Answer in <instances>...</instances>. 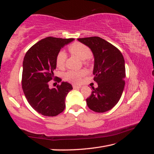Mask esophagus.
I'll return each mask as SVG.
<instances>
[{
  "instance_id": "obj_1",
  "label": "esophagus",
  "mask_w": 154,
  "mask_h": 154,
  "mask_svg": "<svg viewBox=\"0 0 154 154\" xmlns=\"http://www.w3.org/2000/svg\"><path fill=\"white\" fill-rule=\"evenodd\" d=\"M72 88H73V89H79V88H81V85H72Z\"/></svg>"
}]
</instances>
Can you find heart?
<instances>
[{"label":"heart","mask_w":154,"mask_h":154,"mask_svg":"<svg viewBox=\"0 0 154 154\" xmlns=\"http://www.w3.org/2000/svg\"><path fill=\"white\" fill-rule=\"evenodd\" d=\"M70 53L72 54V55L77 56V58L82 60H85L84 62L85 63V60H87L90 58L92 55V51L90 49L87 47L86 45H83V43L79 42H75L72 43V45L69 46V48ZM66 60V54L64 51H60L57 54L56 58V66L59 69H64L65 62ZM85 74V71H67L66 73L64 75V79L69 82L77 83H79L80 78L83 76Z\"/></svg>","instance_id":"heart-1"}]
</instances>
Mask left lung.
<instances>
[{
    "instance_id": "left-lung-1",
    "label": "left lung",
    "mask_w": 154,
    "mask_h": 154,
    "mask_svg": "<svg viewBox=\"0 0 154 154\" xmlns=\"http://www.w3.org/2000/svg\"><path fill=\"white\" fill-rule=\"evenodd\" d=\"M92 51L94 64L92 94L86 99L88 106L97 113L109 111L118 103L123 93L126 69L123 55L110 43L98 36L77 38Z\"/></svg>"
}]
</instances>
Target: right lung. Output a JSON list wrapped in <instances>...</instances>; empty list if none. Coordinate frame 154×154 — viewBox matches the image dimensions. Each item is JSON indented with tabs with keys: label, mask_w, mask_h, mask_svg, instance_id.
Wrapping results in <instances>:
<instances>
[{
	"label": "right lung",
	"mask_w": 154,
	"mask_h": 154,
	"mask_svg": "<svg viewBox=\"0 0 154 154\" xmlns=\"http://www.w3.org/2000/svg\"><path fill=\"white\" fill-rule=\"evenodd\" d=\"M74 38L49 36L28 49L23 61L22 89L30 106L45 116H56L64 110L65 100L72 85L62 82L56 88H49V83L55 78L57 54ZM55 81L60 82V78Z\"/></svg>",
	"instance_id": "1"
}]
</instances>
